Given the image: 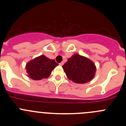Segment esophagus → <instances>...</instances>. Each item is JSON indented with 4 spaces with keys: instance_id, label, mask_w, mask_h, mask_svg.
Instances as JSON below:
<instances>
[{
    "instance_id": "esophagus-1",
    "label": "esophagus",
    "mask_w": 126,
    "mask_h": 126,
    "mask_svg": "<svg viewBox=\"0 0 126 126\" xmlns=\"http://www.w3.org/2000/svg\"><path fill=\"white\" fill-rule=\"evenodd\" d=\"M63 64H64V63H63V62H61L60 63H59V64H60V66H62V65H63Z\"/></svg>"
}]
</instances>
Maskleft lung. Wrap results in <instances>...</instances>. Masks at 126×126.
Masks as SVG:
<instances>
[{"mask_svg": "<svg viewBox=\"0 0 126 126\" xmlns=\"http://www.w3.org/2000/svg\"><path fill=\"white\" fill-rule=\"evenodd\" d=\"M67 78L73 82L85 84L90 82L95 76L96 66L89 58L78 53L73 55L62 66Z\"/></svg>", "mask_w": 126, "mask_h": 126, "instance_id": "8db88e82", "label": "left lung"}]
</instances>
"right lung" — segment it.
<instances>
[{"label":"right lung","mask_w":126,"mask_h":126,"mask_svg":"<svg viewBox=\"0 0 126 126\" xmlns=\"http://www.w3.org/2000/svg\"><path fill=\"white\" fill-rule=\"evenodd\" d=\"M58 65L54 60L49 59L42 55L27 63L26 69L29 78L33 80H41L49 77L52 70Z\"/></svg>","instance_id":"obj_1"}]
</instances>
